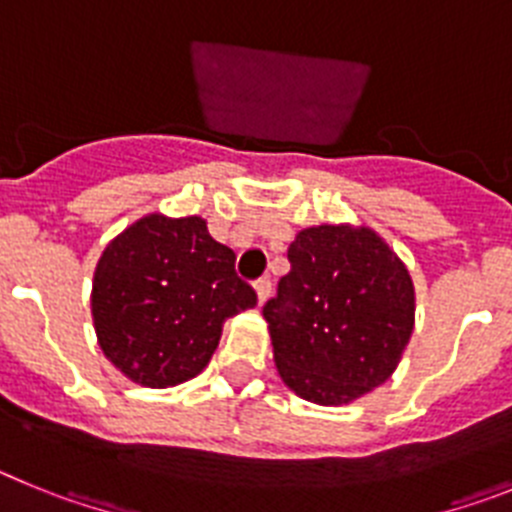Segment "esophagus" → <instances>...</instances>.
<instances>
[{
	"mask_svg": "<svg viewBox=\"0 0 512 512\" xmlns=\"http://www.w3.org/2000/svg\"><path fill=\"white\" fill-rule=\"evenodd\" d=\"M253 289H256V295H259V302H261V305H264L266 297L271 295V279H269V277L256 279V284H253Z\"/></svg>",
	"mask_w": 512,
	"mask_h": 512,
	"instance_id": "34e87169",
	"label": "esophagus"
}]
</instances>
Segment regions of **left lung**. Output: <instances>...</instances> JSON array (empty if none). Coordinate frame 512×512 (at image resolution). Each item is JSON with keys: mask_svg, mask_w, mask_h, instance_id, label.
Returning <instances> with one entry per match:
<instances>
[{"mask_svg": "<svg viewBox=\"0 0 512 512\" xmlns=\"http://www.w3.org/2000/svg\"><path fill=\"white\" fill-rule=\"evenodd\" d=\"M287 259L264 305L284 384L315 405H346L387 382L415 323L395 251L369 228L318 225L297 233Z\"/></svg>", "mask_w": 512, "mask_h": 512, "instance_id": "left-lung-1", "label": "left lung"}]
</instances>
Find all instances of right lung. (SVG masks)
<instances>
[{"mask_svg":"<svg viewBox=\"0 0 512 512\" xmlns=\"http://www.w3.org/2000/svg\"><path fill=\"white\" fill-rule=\"evenodd\" d=\"M256 305L235 274V253L202 217H140L104 248L94 271L92 318L104 356L143 387L197 377L223 323Z\"/></svg>","mask_w":512,"mask_h":512,"instance_id":"add662e5","label":"right lung"}]
</instances>
